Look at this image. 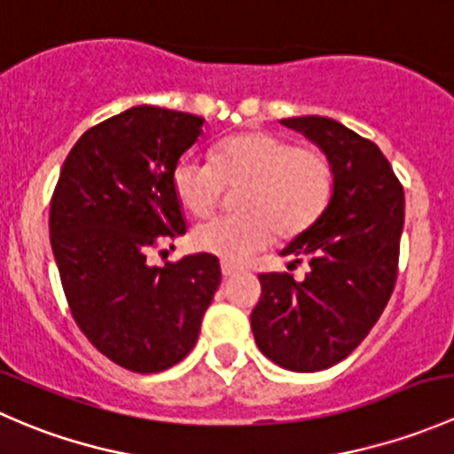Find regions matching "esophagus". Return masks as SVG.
<instances>
[{
  "mask_svg": "<svg viewBox=\"0 0 454 454\" xmlns=\"http://www.w3.org/2000/svg\"><path fill=\"white\" fill-rule=\"evenodd\" d=\"M241 272V268H237V265H232V263H226V261H223L222 263V274L226 278H231V277H235V274H239Z\"/></svg>",
  "mask_w": 454,
  "mask_h": 454,
  "instance_id": "esophagus-1",
  "label": "esophagus"
}]
</instances>
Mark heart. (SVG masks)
<instances>
[{"label":"heart","instance_id":"heart-1","mask_svg":"<svg viewBox=\"0 0 454 454\" xmlns=\"http://www.w3.org/2000/svg\"><path fill=\"white\" fill-rule=\"evenodd\" d=\"M237 198V217L201 223L191 235L195 250L226 263H244L272 244L308 232L329 208L336 168L318 146L296 145L270 131H244L222 140L213 164L184 158L173 168V191L186 213L213 215L228 191Z\"/></svg>","mask_w":454,"mask_h":454}]
</instances>
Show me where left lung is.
Masks as SVG:
<instances>
[{
  "label": "left lung",
  "instance_id": "obj_1",
  "mask_svg": "<svg viewBox=\"0 0 454 454\" xmlns=\"http://www.w3.org/2000/svg\"><path fill=\"white\" fill-rule=\"evenodd\" d=\"M283 125L332 158L336 191L323 217L283 250L294 263L308 261L305 277L259 274L250 325L265 358L309 373L345 360L387 308L400 263L404 189L378 145L340 122L301 116Z\"/></svg>",
  "mask_w": 454,
  "mask_h": 454
}]
</instances>
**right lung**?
<instances>
[{"instance_id":"obj_1","label":"right lung","mask_w":454,"mask_h":454,"mask_svg":"<svg viewBox=\"0 0 454 454\" xmlns=\"http://www.w3.org/2000/svg\"><path fill=\"white\" fill-rule=\"evenodd\" d=\"M201 125L153 105L98 122L67 153L50 201V244L70 312L105 358L134 373L189 356L222 281L213 254L146 263L151 250L186 232L173 168Z\"/></svg>"}]
</instances>
